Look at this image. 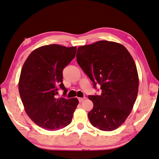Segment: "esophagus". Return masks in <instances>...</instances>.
<instances>
[{
  "mask_svg": "<svg viewBox=\"0 0 159 159\" xmlns=\"http://www.w3.org/2000/svg\"><path fill=\"white\" fill-rule=\"evenodd\" d=\"M85 99V97H84V98H78V100H79V101H80V103H81V102H82L83 101H84Z\"/></svg>",
  "mask_w": 159,
  "mask_h": 159,
  "instance_id": "esophagus-1",
  "label": "esophagus"
}]
</instances>
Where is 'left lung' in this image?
I'll return each instance as SVG.
<instances>
[{
  "label": "left lung",
  "mask_w": 159,
  "mask_h": 159,
  "mask_svg": "<svg viewBox=\"0 0 159 159\" xmlns=\"http://www.w3.org/2000/svg\"><path fill=\"white\" fill-rule=\"evenodd\" d=\"M77 61L89 79L101 85L100 95L89 96L93 107L88 118L93 127L114 130L131 113L138 93L139 77L130 53L120 43L98 41L77 48Z\"/></svg>",
  "instance_id": "obj_1"
}]
</instances>
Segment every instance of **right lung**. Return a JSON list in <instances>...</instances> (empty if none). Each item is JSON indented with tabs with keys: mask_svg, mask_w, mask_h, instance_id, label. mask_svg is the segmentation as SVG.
<instances>
[{
	"mask_svg": "<svg viewBox=\"0 0 159 159\" xmlns=\"http://www.w3.org/2000/svg\"><path fill=\"white\" fill-rule=\"evenodd\" d=\"M77 47L51 44L30 54L23 65L19 92L25 112L42 128L56 130L71 123L79 103L77 98H58V90L67 92L62 84V70L75 57Z\"/></svg>",
	"mask_w": 159,
	"mask_h": 159,
	"instance_id": "right-lung-1",
	"label": "right lung"
}]
</instances>
